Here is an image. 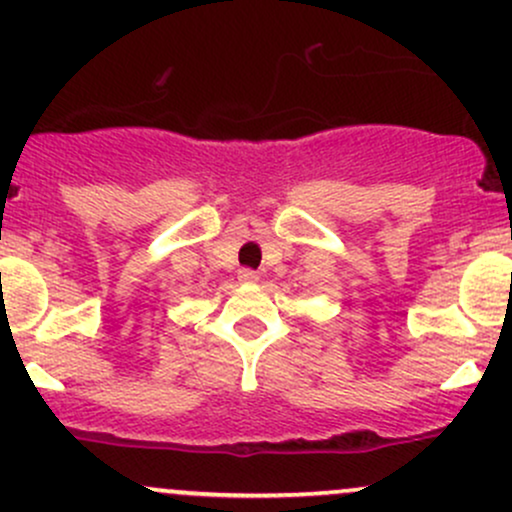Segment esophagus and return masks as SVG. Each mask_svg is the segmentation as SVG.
Masks as SVG:
<instances>
[{
    "mask_svg": "<svg viewBox=\"0 0 512 512\" xmlns=\"http://www.w3.org/2000/svg\"><path fill=\"white\" fill-rule=\"evenodd\" d=\"M238 281L240 284H257V281H260V274L252 272V269H240Z\"/></svg>",
    "mask_w": 512,
    "mask_h": 512,
    "instance_id": "1",
    "label": "esophagus"
}]
</instances>
